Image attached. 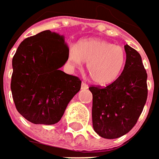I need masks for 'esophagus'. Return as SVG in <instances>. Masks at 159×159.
Returning a JSON list of instances; mask_svg holds the SVG:
<instances>
[{
  "label": "esophagus",
  "mask_w": 159,
  "mask_h": 159,
  "mask_svg": "<svg viewBox=\"0 0 159 159\" xmlns=\"http://www.w3.org/2000/svg\"><path fill=\"white\" fill-rule=\"evenodd\" d=\"M81 88L82 89H87L88 88V85H87L86 82H82L81 83Z\"/></svg>",
  "instance_id": "1"
}]
</instances>
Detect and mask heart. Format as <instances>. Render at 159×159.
Masks as SVG:
<instances>
[{"label": "heart", "instance_id": "1", "mask_svg": "<svg viewBox=\"0 0 159 159\" xmlns=\"http://www.w3.org/2000/svg\"><path fill=\"white\" fill-rule=\"evenodd\" d=\"M69 59L74 65L87 63V71L90 79L99 85H107L122 73L126 62L123 48L96 38L78 41L69 52Z\"/></svg>", "mask_w": 159, "mask_h": 159}]
</instances>
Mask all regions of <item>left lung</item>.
<instances>
[{"instance_id":"left-lung-1","label":"left lung","mask_w":159,"mask_h":159,"mask_svg":"<svg viewBox=\"0 0 159 159\" xmlns=\"http://www.w3.org/2000/svg\"><path fill=\"white\" fill-rule=\"evenodd\" d=\"M124 49L126 62L116 80L105 87H89L93 129L107 139L122 137L135 126L148 95L147 72L140 54L128 44Z\"/></svg>"}]
</instances>
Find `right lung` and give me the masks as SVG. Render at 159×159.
Here are the masks:
<instances>
[{
	"mask_svg": "<svg viewBox=\"0 0 159 159\" xmlns=\"http://www.w3.org/2000/svg\"><path fill=\"white\" fill-rule=\"evenodd\" d=\"M69 57L63 36L44 30L24 39L12 60L11 92L17 111L34 124H55L80 90L81 80L61 70Z\"/></svg>",
	"mask_w": 159,
	"mask_h": 159,
	"instance_id": "obj_1",
	"label": "right lung"
}]
</instances>
